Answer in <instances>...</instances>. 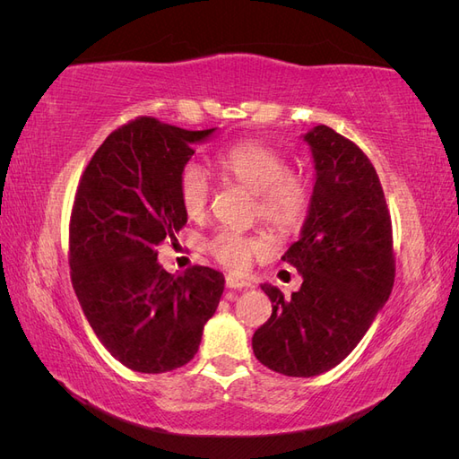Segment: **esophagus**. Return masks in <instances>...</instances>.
Instances as JSON below:
<instances>
[{"label":"esophagus","mask_w":459,"mask_h":459,"mask_svg":"<svg viewBox=\"0 0 459 459\" xmlns=\"http://www.w3.org/2000/svg\"><path fill=\"white\" fill-rule=\"evenodd\" d=\"M226 287L228 289H247V287H251V283H247L245 280H239V277L226 275Z\"/></svg>","instance_id":"34e87169"}]
</instances>
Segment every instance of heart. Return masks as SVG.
Wrapping results in <instances>:
<instances>
[{"instance_id":"1","label":"heart","mask_w":459,"mask_h":459,"mask_svg":"<svg viewBox=\"0 0 459 459\" xmlns=\"http://www.w3.org/2000/svg\"><path fill=\"white\" fill-rule=\"evenodd\" d=\"M216 172L255 193V216L280 233L299 230L308 216L312 186L307 174L289 169L280 149L258 140H243L220 151ZM212 189L197 164H186L178 176V197L184 212L197 220L211 204ZM270 241L258 233L221 228L206 241V253L231 272H243L256 256H268Z\"/></svg>"}]
</instances>
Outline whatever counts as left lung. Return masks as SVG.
Returning a JSON list of instances; mask_svg holds the SVG:
<instances>
[{"label": "left lung", "instance_id": "left-lung-1", "mask_svg": "<svg viewBox=\"0 0 459 459\" xmlns=\"http://www.w3.org/2000/svg\"><path fill=\"white\" fill-rule=\"evenodd\" d=\"M304 140L316 184L300 239L283 255L302 285L290 297L262 285L272 316L253 335L255 356L289 377L341 364L388 300L396 270L391 212L366 152L324 124Z\"/></svg>", "mask_w": 459, "mask_h": 459}]
</instances>
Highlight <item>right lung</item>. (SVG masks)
Listing matches in <instances>:
<instances>
[{
	"label": "right lung",
	"mask_w": 459,
	"mask_h": 459,
	"mask_svg": "<svg viewBox=\"0 0 459 459\" xmlns=\"http://www.w3.org/2000/svg\"><path fill=\"white\" fill-rule=\"evenodd\" d=\"M212 132L140 117L108 134L80 176L68 224L73 287L97 339L134 371L186 366L224 293L212 268L176 277L157 262V247L187 221L179 170Z\"/></svg>",
	"instance_id": "1"
}]
</instances>
